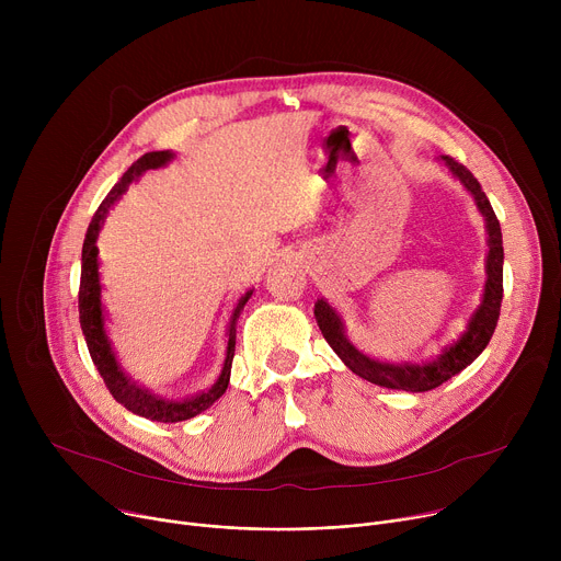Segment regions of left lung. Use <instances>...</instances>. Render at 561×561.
Here are the masks:
<instances>
[{
    "mask_svg": "<svg viewBox=\"0 0 561 561\" xmlns=\"http://www.w3.org/2000/svg\"><path fill=\"white\" fill-rule=\"evenodd\" d=\"M442 162L446 169L463 184V188L472 195L479 213L486 219V232H489V257H486V286H484V297L482 304L477 306L472 317L468 319V327L463 335L446 346L442 355H437L431 362H402V364H390V362H379L362 351H357L351 340L344 333V322L337 314V310L324 301L317 299L314 304V319L317 327L322 331L324 340L331 344V348L340 355V359L359 377H364L370 383L383 386V388H394V390H407V392H426L457 373H461L468 364H472L482 351L489 346L497 319H500V308H502V297H504V247H502V228L500 219L495 217V210L486 197V193L479 186V182L472 178V173L455 162L453 157L442 154Z\"/></svg>",
    "mask_w": 561,
    "mask_h": 561,
    "instance_id": "8db88e82",
    "label": "left lung"
}]
</instances>
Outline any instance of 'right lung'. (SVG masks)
I'll return each instance as SVG.
<instances>
[{
	"label": "right lung",
	"instance_id": "1",
	"mask_svg": "<svg viewBox=\"0 0 561 561\" xmlns=\"http://www.w3.org/2000/svg\"><path fill=\"white\" fill-rule=\"evenodd\" d=\"M173 157H175V152H171V150H152V152L141 154L137 162L122 175V180L111 188V193L100 204V208L95 210V215L89 224L84 249H82V279H79V324H82V333H84L91 359L98 366L104 383L108 386L111 394L124 409H128L130 413H135L139 417H146L152 422H164V424H175V422H184V420L199 415L202 411L210 409L217 399L226 392L228 379H230V366H232V357H234V327H237L239 312L244 310L247 301L253 295V290H249L247 295H242V299L237 301V306L230 314V322H228V333H226L228 342H226L224 368H221L217 381L204 392H197L186 399H167L162 394L150 392L146 386H139L137 381H133L124 373L122 364L117 362L111 340L106 335V327H104L100 262H98V253H100L98 234L102 230V224H104L111 206L128 191L133 180H137L141 173H146L150 169L167 167Z\"/></svg>",
	"mask_w": 561,
	"mask_h": 561
}]
</instances>
